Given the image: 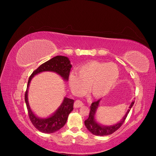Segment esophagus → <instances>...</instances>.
Segmentation results:
<instances>
[{
    "instance_id": "obj_1",
    "label": "esophagus",
    "mask_w": 156,
    "mask_h": 156,
    "mask_svg": "<svg viewBox=\"0 0 156 156\" xmlns=\"http://www.w3.org/2000/svg\"><path fill=\"white\" fill-rule=\"evenodd\" d=\"M84 105V103L81 101L80 100H76L75 101V103H74V107L75 108H79L80 107H82L83 105Z\"/></svg>"
}]
</instances>
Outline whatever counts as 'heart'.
<instances>
[{
    "instance_id": "heart-1",
    "label": "heart",
    "mask_w": 156,
    "mask_h": 156,
    "mask_svg": "<svg viewBox=\"0 0 156 156\" xmlns=\"http://www.w3.org/2000/svg\"><path fill=\"white\" fill-rule=\"evenodd\" d=\"M78 74L72 73L69 86L76 94L85 93L90 85V93L94 97L107 94L115 86L119 77V69L112 62H90L77 69Z\"/></svg>"
}]
</instances>
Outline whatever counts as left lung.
<instances>
[{
    "instance_id": "8db88e82",
    "label": "left lung",
    "mask_w": 156,
    "mask_h": 156,
    "mask_svg": "<svg viewBox=\"0 0 156 156\" xmlns=\"http://www.w3.org/2000/svg\"><path fill=\"white\" fill-rule=\"evenodd\" d=\"M100 100L101 99L91 103V105L90 107L91 110L90 115H89V117L87 118V119H86L84 121V124L86 128L91 133H93V135L97 136H107L112 134L113 133H114L121 126L122 124L124 123L128 113L129 112L130 109L133 107V104H134L135 101H133L131 102L126 114H125V115L122 117V119L119 122L114 125L104 126L99 124L98 122H96L95 119V114L96 112V110H97L99 107V103Z\"/></svg>"
}]
</instances>
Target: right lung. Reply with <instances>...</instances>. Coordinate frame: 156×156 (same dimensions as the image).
I'll use <instances>...</instances> for the list:
<instances>
[{
    "mask_svg": "<svg viewBox=\"0 0 156 156\" xmlns=\"http://www.w3.org/2000/svg\"><path fill=\"white\" fill-rule=\"evenodd\" d=\"M72 68L69 59L63 56H56L48 62L44 63L30 76L27 88L25 94V100L29 118L36 129L44 133H53L60 129L67 121L69 114L73 110L74 100L65 97L60 106L51 115L46 118L36 116L29 105L28 100V91L30 83L32 78L38 73L43 72H52L58 73L64 80L67 81Z\"/></svg>",
    "mask_w": 156,
    "mask_h": 156,
    "instance_id": "1",
    "label": "right lung"
}]
</instances>
